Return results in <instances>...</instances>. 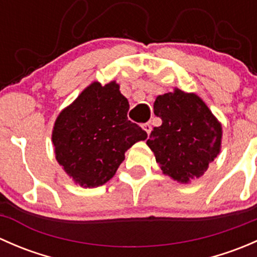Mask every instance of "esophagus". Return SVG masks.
Masks as SVG:
<instances>
[{
    "instance_id": "obj_1",
    "label": "esophagus",
    "mask_w": 257,
    "mask_h": 257,
    "mask_svg": "<svg viewBox=\"0 0 257 257\" xmlns=\"http://www.w3.org/2000/svg\"><path fill=\"white\" fill-rule=\"evenodd\" d=\"M142 128H143L144 131L147 132V134H148V136H149V134H150V132H152V125H150L149 123H144V124H142Z\"/></svg>"
}]
</instances>
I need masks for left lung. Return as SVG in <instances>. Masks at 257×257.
<instances>
[{"label": "left lung", "mask_w": 257, "mask_h": 257, "mask_svg": "<svg viewBox=\"0 0 257 257\" xmlns=\"http://www.w3.org/2000/svg\"><path fill=\"white\" fill-rule=\"evenodd\" d=\"M154 114L162 119L147 144L165 175L179 183L199 178L221 145V125L196 94L180 89L157 97Z\"/></svg>", "instance_id": "8db88e82"}]
</instances>
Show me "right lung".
I'll list each match as a JSON object with an SVG mask.
<instances>
[{
    "label": "right lung",
    "mask_w": 257,
    "mask_h": 257,
    "mask_svg": "<svg viewBox=\"0 0 257 257\" xmlns=\"http://www.w3.org/2000/svg\"><path fill=\"white\" fill-rule=\"evenodd\" d=\"M128 99L115 82H94L58 115L52 134L56 158L79 185L107 183L124 153L147 139V132L128 119Z\"/></svg>",
    "instance_id": "add662e5"
}]
</instances>
